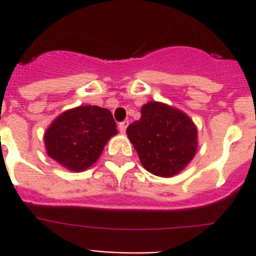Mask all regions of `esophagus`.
I'll return each mask as SVG.
<instances>
[{
    "instance_id": "esophagus-1",
    "label": "esophagus",
    "mask_w": 256,
    "mask_h": 256,
    "mask_svg": "<svg viewBox=\"0 0 256 256\" xmlns=\"http://www.w3.org/2000/svg\"><path fill=\"white\" fill-rule=\"evenodd\" d=\"M128 120H124V122H120V124H118V128H120V132H126V128H128Z\"/></svg>"
}]
</instances>
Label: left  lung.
Here are the masks:
<instances>
[{
    "label": "left lung",
    "mask_w": 256,
    "mask_h": 256,
    "mask_svg": "<svg viewBox=\"0 0 256 256\" xmlns=\"http://www.w3.org/2000/svg\"><path fill=\"white\" fill-rule=\"evenodd\" d=\"M128 140L148 172L174 176L190 164L198 146L194 122L178 108L162 102H148L140 108V120L126 130Z\"/></svg>",
    "instance_id": "1"
}]
</instances>
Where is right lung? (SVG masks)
I'll list each match as a JSON object with an SVG mask.
<instances>
[{"label": "right lung", "mask_w": 256, "mask_h": 256, "mask_svg": "<svg viewBox=\"0 0 256 256\" xmlns=\"http://www.w3.org/2000/svg\"><path fill=\"white\" fill-rule=\"evenodd\" d=\"M116 132L110 110L78 106L52 122L44 142L50 158L72 171H84L96 164L104 144Z\"/></svg>", "instance_id": "obj_1"}]
</instances>
